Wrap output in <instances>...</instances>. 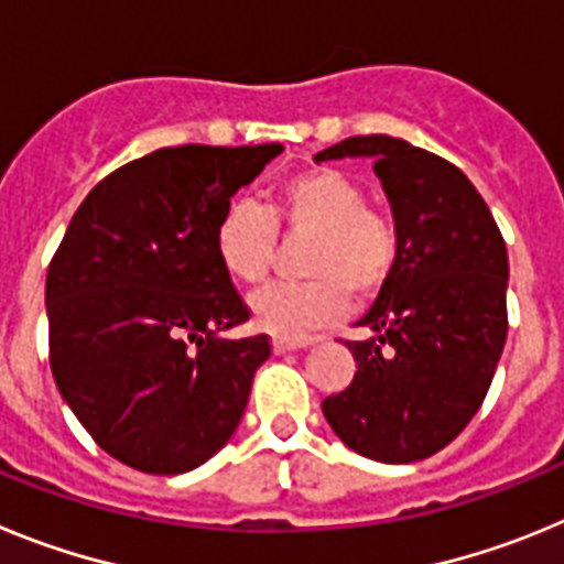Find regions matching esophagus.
I'll list each match as a JSON object with an SVG mask.
<instances>
[{"label": "esophagus", "instance_id": "esophagus-1", "mask_svg": "<svg viewBox=\"0 0 564 564\" xmlns=\"http://www.w3.org/2000/svg\"><path fill=\"white\" fill-rule=\"evenodd\" d=\"M307 338H273V352L276 356H282V352H293V350H302V347H307Z\"/></svg>", "mask_w": 564, "mask_h": 564}]
</instances>
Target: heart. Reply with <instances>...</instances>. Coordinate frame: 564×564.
I'll use <instances>...</instances> for the list:
<instances>
[{"mask_svg": "<svg viewBox=\"0 0 564 564\" xmlns=\"http://www.w3.org/2000/svg\"><path fill=\"white\" fill-rule=\"evenodd\" d=\"M279 228L313 237L299 285H271L251 296L259 330L279 338H305L336 325L356 302L378 296L401 253V231L381 208L367 206V192L350 174L313 166L279 183L271 206L234 200L214 226L220 268L242 285H259L271 273Z\"/></svg>", "mask_w": 564, "mask_h": 564, "instance_id": "b5f03b06", "label": "heart"}]
</instances>
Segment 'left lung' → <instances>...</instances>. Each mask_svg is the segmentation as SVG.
I'll return each mask as SVG.
<instances>
[{
  "mask_svg": "<svg viewBox=\"0 0 564 564\" xmlns=\"http://www.w3.org/2000/svg\"><path fill=\"white\" fill-rule=\"evenodd\" d=\"M372 158L401 253L347 341L358 370L322 401L352 452L415 463L449 446L480 410L506 347L508 251L477 188L455 163L390 134H356L318 161Z\"/></svg>",
  "mask_w": 564,
  "mask_h": 564,
  "instance_id": "left-lung-1",
  "label": "left lung"
}]
</instances>
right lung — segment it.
Returning <instances> with one entry per match:
<instances>
[{"mask_svg": "<svg viewBox=\"0 0 564 564\" xmlns=\"http://www.w3.org/2000/svg\"><path fill=\"white\" fill-rule=\"evenodd\" d=\"M282 143L166 147L84 197L47 268L50 370L115 460L183 475L237 430L268 336L223 338L251 311L214 226Z\"/></svg>", "mask_w": 564, "mask_h": 564, "instance_id": "right-lung-1", "label": "right lung"}]
</instances>
